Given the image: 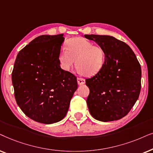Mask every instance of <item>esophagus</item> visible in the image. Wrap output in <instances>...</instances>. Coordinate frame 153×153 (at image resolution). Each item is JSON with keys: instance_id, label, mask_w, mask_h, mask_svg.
<instances>
[{"instance_id": "34e87169", "label": "esophagus", "mask_w": 153, "mask_h": 153, "mask_svg": "<svg viewBox=\"0 0 153 153\" xmlns=\"http://www.w3.org/2000/svg\"><path fill=\"white\" fill-rule=\"evenodd\" d=\"M77 80H78V84L80 85H84L85 83V79L82 78H80V77H78V78H77Z\"/></svg>"}]
</instances>
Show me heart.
Instances as JSON below:
<instances>
[{"instance_id":"1","label":"heart","mask_w":153,"mask_h":153,"mask_svg":"<svg viewBox=\"0 0 153 153\" xmlns=\"http://www.w3.org/2000/svg\"><path fill=\"white\" fill-rule=\"evenodd\" d=\"M104 59L105 53L102 48L94 45L84 38L69 40L66 49L62 48L59 55V62L63 70H71L76 60L79 73L87 76L97 74L102 68Z\"/></svg>"}]
</instances>
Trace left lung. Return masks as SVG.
Listing matches in <instances>:
<instances>
[{"label": "left lung", "mask_w": 153, "mask_h": 153, "mask_svg": "<svg viewBox=\"0 0 153 153\" xmlns=\"http://www.w3.org/2000/svg\"><path fill=\"white\" fill-rule=\"evenodd\" d=\"M104 51L101 70L87 79L89 113L102 122L117 120L127 115L139 97L141 68L130 47L110 36L85 35Z\"/></svg>", "instance_id": "8db88e82"}]
</instances>
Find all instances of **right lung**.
Instances as JSON below:
<instances>
[{
	"label": "right lung",
	"instance_id": "obj_1",
	"mask_svg": "<svg viewBox=\"0 0 153 153\" xmlns=\"http://www.w3.org/2000/svg\"><path fill=\"white\" fill-rule=\"evenodd\" d=\"M64 34L42 35L19 51L12 73L17 105L38 123L62 120L78 88L73 73L60 67L59 55Z\"/></svg>",
	"mask_w": 153,
	"mask_h": 153
}]
</instances>
